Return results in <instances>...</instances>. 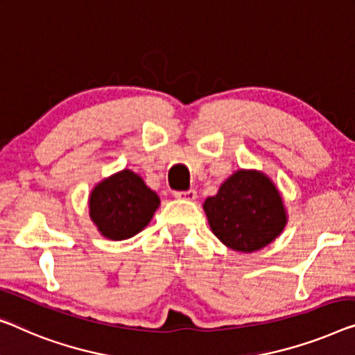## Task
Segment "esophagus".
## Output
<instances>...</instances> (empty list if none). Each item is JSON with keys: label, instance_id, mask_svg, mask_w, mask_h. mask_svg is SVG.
Returning a JSON list of instances; mask_svg holds the SVG:
<instances>
[{"label": "esophagus", "instance_id": "1", "mask_svg": "<svg viewBox=\"0 0 355 355\" xmlns=\"http://www.w3.org/2000/svg\"><path fill=\"white\" fill-rule=\"evenodd\" d=\"M175 198L182 200H194L198 198V193H196L194 189H188V191H177Z\"/></svg>", "mask_w": 355, "mask_h": 355}]
</instances>
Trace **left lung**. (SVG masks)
I'll list each match as a JSON object with an SVG mask.
<instances>
[{
	"instance_id": "left-lung-1",
	"label": "left lung",
	"mask_w": 355,
	"mask_h": 355,
	"mask_svg": "<svg viewBox=\"0 0 355 355\" xmlns=\"http://www.w3.org/2000/svg\"><path fill=\"white\" fill-rule=\"evenodd\" d=\"M210 230L226 247L252 253L276 239L287 225L279 189L258 171H237L204 202Z\"/></svg>"
}]
</instances>
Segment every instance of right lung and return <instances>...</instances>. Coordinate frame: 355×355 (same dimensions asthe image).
I'll return each instance as SVG.
<instances>
[{"instance_id":"1","label":"right lung","mask_w":355,"mask_h":355,"mask_svg":"<svg viewBox=\"0 0 355 355\" xmlns=\"http://www.w3.org/2000/svg\"><path fill=\"white\" fill-rule=\"evenodd\" d=\"M159 202L157 194L129 168L105 178L89 196L94 225L111 241L139 234L151 221Z\"/></svg>"}]
</instances>
